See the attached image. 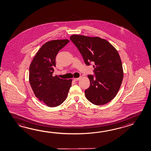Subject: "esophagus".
<instances>
[{
	"mask_svg": "<svg viewBox=\"0 0 151 151\" xmlns=\"http://www.w3.org/2000/svg\"><path fill=\"white\" fill-rule=\"evenodd\" d=\"M80 79V77H78V78H74V80L76 81H78Z\"/></svg>",
	"mask_w": 151,
	"mask_h": 151,
	"instance_id": "esophagus-1",
	"label": "esophagus"
}]
</instances>
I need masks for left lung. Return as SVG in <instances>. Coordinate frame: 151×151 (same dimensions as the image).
<instances>
[{"label":"left lung","mask_w":151,"mask_h":151,"mask_svg":"<svg viewBox=\"0 0 151 151\" xmlns=\"http://www.w3.org/2000/svg\"><path fill=\"white\" fill-rule=\"evenodd\" d=\"M71 41L80 51L85 63H94L95 76L89 75L90 86L85 90L86 99L96 105L110 102L123 81L122 63L117 50L107 40L99 37L73 35Z\"/></svg>","instance_id":"obj_1"}]
</instances>
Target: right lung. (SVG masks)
<instances>
[{"instance_id": "obj_1", "label": "right lung", "mask_w": 151, "mask_h": 151, "mask_svg": "<svg viewBox=\"0 0 151 151\" xmlns=\"http://www.w3.org/2000/svg\"><path fill=\"white\" fill-rule=\"evenodd\" d=\"M69 42L67 39L52 40L43 45L31 62L29 81L34 95L49 107L61 104L67 99L72 80L52 76L59 50Z\"/></svg>"}]
</instances>
